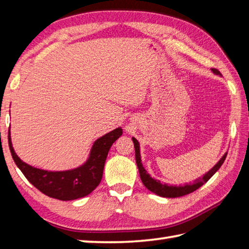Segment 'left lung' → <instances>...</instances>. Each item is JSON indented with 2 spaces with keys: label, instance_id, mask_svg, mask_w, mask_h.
Segmentation results:
<instances>
[{
  "label": "left lung",
  "instance_id": "1",
  "mask_svg": "<svg viewBox=\"0 0 249 249\" xmlns=\"http://www.w3.org/2000/svg\"><path fill=\"white\" fill-rule=\"evenodd\" d=\"M212 71L215 73V75L220 76V72L217 70H215V68H212ZM131 139H133V142H134L135 152H136V162H137V166H138V169H139L140 178H141L142 183H143L144 186L149 189L150 192L160 196V197H165V198L182 197V196L188 195L190 193L195 192V190H197L199 187L202 186L204 183L208 182L209 179L214 176L216 171H217L218 169L221 167V165H223L225 160H226V157H227V153H225L223 157L220 158L218 162L216 163V165L212 169H211V170L204 173L202 177H200L197 179H195L194 183L185 184V185H183V186H174V185L172 186V185L160 183V181L153 178L150 174L146 172V170L143 168V166H142V162H141L139 142L136 138H134V137Z\"/></svg>",
  "mask_w": 249,
  "mask_h": 249
}]
</instances>
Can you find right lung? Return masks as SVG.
Listing matches in <instances>:
<instances>
[{"instance_id":"right-lung-1","label":"right lung","mask_w":249,"mask_h":249,"mask_svg":"<svg viewBox=\"0 0 249 249\" xmlns=\"http://www.w3.org/2000/svg\"><path fill=\"white\" fill-rule=\"evenodd\" d=\"M122 134L123 130L118 127L100 137L93 143L89 158L83 165L65 171L43 170L21 160L13 147L10 130H8V145L16 165L32 185L48 197L68 201L86 197L98 186L108 152Z\"/></svg>"}]
</instances>
